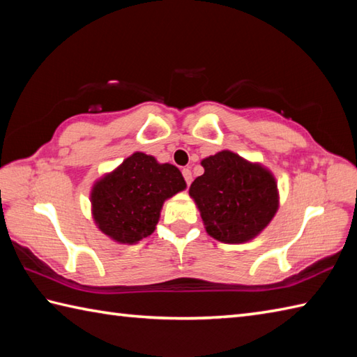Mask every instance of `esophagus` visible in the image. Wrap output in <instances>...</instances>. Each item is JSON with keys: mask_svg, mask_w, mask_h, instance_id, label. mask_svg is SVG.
Segmentation results:
<instances>
[{"mask_svg": "<svg viewBox=\"0 0 357 357\" xmlns=\"http://www.w3.org/2000/svg\"><path fill=\"white\" fill-rule=\"evenodd\" d=\"M183 174H184V179H185L187 185H190V184H192V179H193V176H192V172L188 170V169H184V170H183Z\"/></svg>", "mask_w": 357, "mask_h": 357, "instance_id": "1", "label": "esophagus"}]
</instances>
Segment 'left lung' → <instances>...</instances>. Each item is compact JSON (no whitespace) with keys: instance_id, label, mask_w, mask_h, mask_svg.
<instances>
[{"instance_id":"1","label":"left lung","mask_w":357,"mask_h":357,"mask_svg":"<svg viewBox=\"0 0 357 357\" xmlns=\"http://www.w3.org/2000/svg\"><path fill=\"white\" fill-rule=\"evenodd\" d=\"M201 165L204 174L193 181L188 195L208 236L224 244H245L259 236L279 208L273 172L231 150L204 158Z\"/></svg>"}]
</instances>
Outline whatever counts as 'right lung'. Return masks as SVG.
I'll return each mask as SVG.
<instances>
[{
	"instance_id": "add662e5",
	"label": "right lung",
	"mask_w": 357,
	"mask_h": 357,
	"mask_svg": "<svg viewBox=\"0 0 357 357\" xmlns=\"http://www.w3.org/2000/svg\"><path fill=\"white\" fill-rule=\"evenodd\" d=\"M185 188L178 167L135 151L95 181L90 211L102 234L118 244L133 245L155 231L164 202Z\"/></svg>"
}]
</instances>
